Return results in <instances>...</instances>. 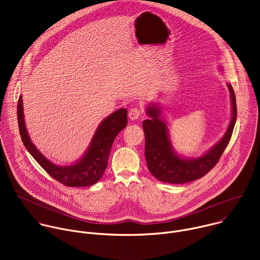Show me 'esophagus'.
Returning a JSON list of instances; mask_svg holds the SVG:
<instances>
[{
	"label": "esophagus",
	"mask_w": 260,
	"mask_h": 260,
	"mask_svg": "<svg viewBox=\"0 0 260 260\" xmlns=\"http://www.w3.org/2000/svg\"><path fill=\"white\" fill-rule=\"evenodd\" d=\"M142 113H143V111L140 108H137V107L133 108L129 110V112H128V118L132 121H135L142 115Z\"/></svg>",
	"instance_id": "1"
}]
</instances>
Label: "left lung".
<instances>
[{
    "label": "left lung",
    "mask_w": 260,
    "mask_h": 260,
    "mask_svg": "<svg viewBox=\"0 0 260 260\" xmlns=\"http://www.w3.org/2000/svg\"><path fill=\"white\" fill-rule=\"evenodd\" d=\"M232 100V119L226 133L209 151L197 158L179 156L169 139L168 126L160 117L161 108L152 104L146 113L150 119L143 121L145 133V158L148 170L159 181L183 184L198 180L209 173L218 162L231 140L237 120V104L233 86L228 83Z\"/></svg>",
    "instance_id": "1"
}]
</instances>
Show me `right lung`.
Instances as JSON below:
<instances>
[{
	"label": "right lung",
	"instance_id": "add662e5",
	"mask_svg": "<svg viewBox=\"0 0 260 260\" xmlns=\"http://www.w3.org/2000/svg\"><path fill=\"white\" fill-rule=\"evenodd\" d=\"M17 120L21 140L29 154L53 179L69 187H85L95 184L104 175L111 147L116 136L127 124V110L121 108L104 119L96 128L84 155L74 165L56 166L49 161L31 143L25 128L22 96L17 104Z\"/></svg>",
	"mask_w": 260,
	"mask_h": 260
}]
</instances>
